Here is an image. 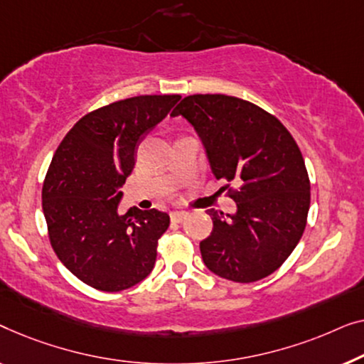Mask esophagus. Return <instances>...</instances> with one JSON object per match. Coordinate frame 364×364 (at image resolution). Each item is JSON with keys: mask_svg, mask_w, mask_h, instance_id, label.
<instances>
[{"mask_svg": "<svg viewBox=\"0 0 364 364\" xmlns=\"http://www.w3.org/2000/svg\"><path fill=\"white\" fill-rule=\"evenodd\" d=\"M170 218H171L173 223H181L188 218V213L186 211H173L170 214Z\"/></svg>", "mask_w": 364, "mask_h": 364, "instance_id": "obj_1", "label": "esophagus"}]
</instances>
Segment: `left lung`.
<instances>
[{
	"label": "left lung",
	"mask_w": 364,
	"mask_h": 364,
	"mask_svg": "<svg viewBox=\"0 0 364 364\" xmlns=\"http://www.w3.org/2000/svg\"><path fill=\"white\" fill-rule=\"evenodd\" d=\"M171 115L196 129L213 175L237 203L228 218L208 209L213 231L199 242L204 264L232 282L267 277L299 244L309 216L310 180L294 136L275 115L231 95H188Z\"/></svg>",
	"instance_id": "8db88e82"
}]
</instances>
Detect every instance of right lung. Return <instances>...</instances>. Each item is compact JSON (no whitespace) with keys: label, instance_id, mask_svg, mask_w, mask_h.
<instances>
[{"label":"right lung","instance_id":"right-lung-1","mask_svg":"<svg viewBox=\"0 0 364 364\" xmlns=\"http://www.w3.org/2000/svg\"><path fill=\"white\" fill-rule=\"evenodd\" d=\"M181 95H138L82 117L55 150L43 184V211L55 255L102 291L136 285L153 270L166 213L132 208L120 216V188L135 148Z\"/></svg>","mask_w":364,"mask_h":364}]
</instances>
